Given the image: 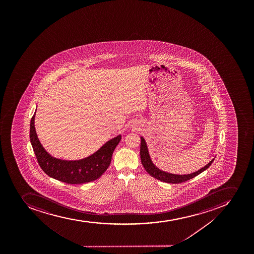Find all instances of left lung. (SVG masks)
<instances>
[{"mask_svg":"<svg viewBox=\"0 0 254 254\" xmlns=\"http://www.w3.org/2000/svg\"><path fill=\"white\" fill-rule=\"evenodd\" d=\"M141 142H140V159H141L142 165L144 166L145 171L148 172L152 177L155 178L157 180L162 181V182L168 183V184H180V183L185 182L188 180H191L192 178L200 175L203 171H205L206 169L209 168L213 163L214 158L210 161V162L202 167L200 170H198L193 173L188 174V175H176V174L169 173L166 171L160 170L158 167L154 165L153 161L151 159L149 152H148V145L146 143L145 139L144 137H140Z\"/></svg>","mask_w":254,"mask_h":254,"instance_id":"left-lung-1","label":"left lung"}]
</instances>
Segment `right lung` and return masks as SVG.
<instances>
[{"label":"right lung","instance_id":"right-lung-1","mask_svg":"<svg viewBox=\"0 0 254 254\" xmlns=\"http://www.w3.org/2000/svg\"><path fill=\"white\" fill-rule=\"evenodd\" d=\"M35 116L36 112L30 124V140L39 165L46 175L65 184H79L94 181L105 173L121 135L110 139L88 157L70 161L60 159L53 157L41 144L35 128Z\"/></svg>","mask_w":254,"mask_h":254}]
</instances>
